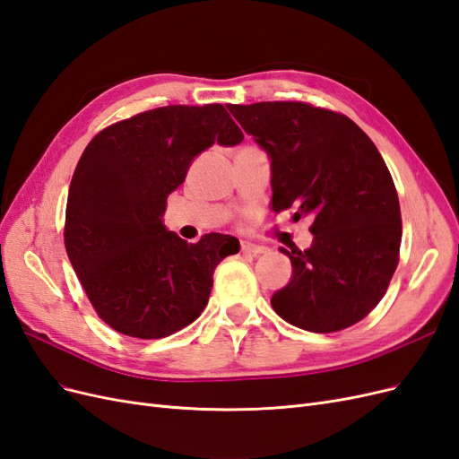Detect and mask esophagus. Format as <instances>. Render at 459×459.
<instances>
[{
    "instance_id": "obj_1",
    "label": "esophagus",
    "mask_w": 459,
    "mask_h": 459,
    "mask_svg": "<svg viewBox=\"0 0 459 459\" xmlns=\"http://www.w3.org/2000/svg\"><path fill=\"white\" fill-rule=\"evenodd\" d=\"M266 248L260 247V245H255V243H248V241H241V253L245 255H253V256H258L262 255Z\"/></svg>"
}]
</instances>
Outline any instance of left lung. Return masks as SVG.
I'll return each mask as SVG.
<instances>
[{
    "mask_svg": "<svg viewBox=\"0 0 459 459\" xmlns=\"http://www.w3.org/2000/svg\"><path fill=\"white\" fill-rule=\"evenodd\" d=\"M243 130L272 159V208L310 216L307 251L281 248L293 264L272 297L277 316L312 333L364 319L385 297L398 266V193L368 134L335 110L302 101L230 105Z\"/></svg>",
    "mask_w": 459,
    "mask_h": 459,
    "instance_id": "left-lung-1",
    "label": "left lung"
}]
</instances>
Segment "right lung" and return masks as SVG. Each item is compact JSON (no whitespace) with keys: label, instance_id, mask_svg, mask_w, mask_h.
I'll use <instances>...</instances> for the list:
<instances>
[{"label":"right lung","instance_id":"1","mask_svg":"<svg viewBox=\"0 0 459 459\" xmlns=\"http://www.w3.org/2000/svg\"><path fill=\"white\" fill-rule=\"evenodd\" d=\"M243 132L224 105H169L110 124L82 152L65 214V248L93 310L122 335L162 339L201 316L235 238L187 243L166 231V199L191 160Z\"/></svg>","mask_w":459,"mask_h":459}]
</instances>
